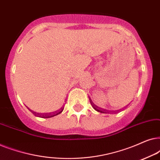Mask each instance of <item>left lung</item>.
<instances>
[{"instance_id": "obj_1", "label": "left lung", "mask_w": 160, "mask_h": 160, "mask_svg": "<svg viewBox=\"0 0 160 160\" xmlns=\"http://www.w3.org/2000/svg\"><path fill=\"white\" fill-rule=\"evenodd\" d=\"M92 106H93V108H95V110H96L97 111H98V112H100V113H105V110H104V111L100 110V109H98V108H96V107H95V106H93V105H92Z\"/></svg>"}]
</instances>
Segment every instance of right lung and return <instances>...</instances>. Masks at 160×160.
Returning a JSON list of instances; mask_svg holds the SVG:
<instances>
[{
	"instance_id": "obj_1",
	"label": "right lung",
	"mask_w": 160,
	"mask_h": 160,
	"mask_svg": "<svg viewBox=\"0 0 160 160\" xmlns=\"http://www.w3.org/2000/svg\"><path fill=\"white\" fill-rule=\"evenodd\" d=\"M63 110H60L59 111H56V112H53L52 113H43V114H40V113H37V115L39 116V117H42V118H51V117H53L54 116H57L58 114H60V113H62V111Z\"/></svg>"
}]
</instances>
